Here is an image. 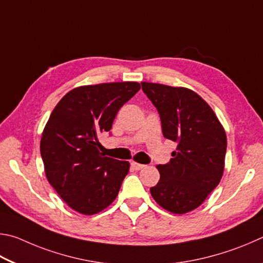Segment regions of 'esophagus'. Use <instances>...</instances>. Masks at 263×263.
<instances>
[{
  "instance_id": "esophagus-1",
  "label": "esophagus",
  "mask_w": 263,
  "mask_h": 263,
  "mask_svg": "<svg viewBox=\"0 0 263 263\" xmlns=\"http://www.w3.org/2000/svg\"><path fill=\"white\" fill-rule=\"evenodd\" d=\"M130 165H132L133 170H135V171H140V170H142V168L145 166V165L140 164V163H136V162H132Z\"/></svg>"
}]
</instances>
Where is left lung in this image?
<instances>
[{"label": "left lung", "instance_id": "obj_1", "mask_svg": "<svg viewBox=\"0 0 263 263\" xmlns=\"http://www.w3.org/2000/svg\"><path fill=\"white\" fill-rule=\"evenodd\" d=\"M141 84L160 115L164 137L178 143L170 163L157 165L160 179L150 193L170 213H190L203 203L223 177L227 134L196 92L158 83Z\"/></svg>", "mask_w": 263, "mask_h": 263}]
</instances>
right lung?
I'll return each mask as SVG.
<instances>
[{
  "instance_id": "1",
  "label": "right lung",
  "mask_w": 263,
  "mask_h": 263,
  "mask_svg": "<svg viewBox=\"0 0 263 263\" xmlns=\"http://www.w3.org/2000/svg\"><path fill=\"white\" fill-rule=\"evenodd\" d=\"M140 89L137 82L78 86L50 114L40 141L45 174L77 213L98 214L118 196L130 165L105 157L98 136L110 130L119 109Z\"/></svg>"
}]
</instances>
